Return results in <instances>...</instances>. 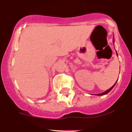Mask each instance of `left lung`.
Returning a JSON list of instances; mask_svg holds the SVG:
<instances>
[{
	"mask_svg": "<svg viewBox=\"0 0 132 132\" xmlns=\"http://www.w3.org/2000/svg\"><path fill=\"white\" fill-rule=\"evenodd\" d=\"M113 42H114V40H113ZM116 82L115 83V84H114V85H113V86H112V87H111V88H110V89H108V90H106V92H103V93H99V94H96V95H106V94H107V93H109V92H110L111 90H112V88H113V87H114V86L116 85Z\"/></svg>",
	"mask_w": 132,
	"mask_h": 132,
	"instance_id": "8db88e82",
	"label": "left lung"
}]
</instances>
